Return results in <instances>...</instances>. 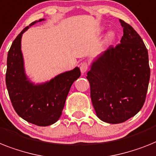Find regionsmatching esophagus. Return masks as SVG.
<instances>
[{
  "mask_svg": "<svg viewBox=\"0 0 156 156\" xmlns=\"http://www.w3.org/2000/svg\"><path fill=\"white\" fill-rule=\"evenodd\" d=\"M88 67H89V65H88V64H87V62L82 63V64H80V67L81 73H86V72L87 71V69H88Z\"/></svg>",
  "mask_w": 156,
  "mask_h": 156,
  "instance_id": "esophagus-1",
  "label": "esophagus"
}]
</instances>
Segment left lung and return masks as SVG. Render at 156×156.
Masks as SVG:
<instances>
[{"instance_id":"obj_1","label":"left lung","mask_w":156,"mask_h":156,"mask_svg":"<svg viewBox=\"0 0 156 156\" xmlns=\"http://www.w3.org/2000/svg\"><path fill=\"white\" fill-rule=\"evenodd\" d=\"M123 35L92 63L87 79L96 115L109 123H120L140 111L150 80L148 52L142 38L119 20Z\"/></svg>"}]
</instances>
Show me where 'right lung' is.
I'll return each mask as SVG.
<instances>
[{"label":"right lung","mask_w":156,"mask_h":156,"mask_svg":"<svg viewBox=\"0 0 156 156\" xmlns=\"http://www.w3.org/2000/svg\"><path fill=\"white\" fill-rule=\"evenodd\" d=\"M43 20L31 23L13 41L8 52L5 82L10 100L18 115L35 125L45 127L56 123L60 117L71 86L80 76V70L76 67L39 85L29 82L24 73L20 41L29 27Z\"/></svg>","instance_id":"1"}]
</instances>
